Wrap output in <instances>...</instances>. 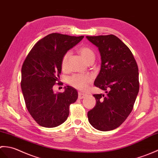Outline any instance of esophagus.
Here are the masks:
<instances>
[{
	"label": "esophagus",
	"instance_id": "34e87169",
	"mask_svg": "<svg viewBox=\"0 0 158 158\" xmlns=\"http://www.w3.org/2000/svg\"><path fill=\"white\" fill-rule=\"evenodd\" d=\"M85 96H86L85 94H84V93H80V92L78 93V99H83V98L85 97Z\"/></svg>",
	"mask_w": 158,
	"mask_h": 158
}]
</instances>
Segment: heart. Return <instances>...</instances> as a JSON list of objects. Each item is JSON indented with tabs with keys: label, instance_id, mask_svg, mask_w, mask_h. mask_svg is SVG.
<instances>
[{
	"label": "heart",
	"instance_id": "heart-1",
	"mask_svg": "<svg viewBox=\"0 0 158 158\" xmlns=\"http://www.w3.org/2000/svg\"><path fill=\"white\" fill-rule=\"evenodd\" d=\"M78 52L86 63L91 60H94V58H95V54H94V51L89 47L85 46L79 48ZM69 56V51L66 52L64 56H63L61 64L62 69H65L66 68L68 59ZM90 82L91 78L89 75L74 74L69 77L68 79V82L69 85L79 90H85Z\"/></svg>",
	"mask_w": 158,
	"mask_h": 158
}]
</instances>
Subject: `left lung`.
<instances>
[{
    "label": "left lung",
    "instance_id": "1",
    "mask_svg": "<svg viewBox=\"0 0 158 158\" xmlns=\"http://www.w3.org/2000/svg\"><path fill=\"white\" fill-rule=\"evenodd\" d=\"M86 38L101 55V70L94 85L106 93L93 94L97 103L88 112L89 122L99 131H111L132 110L139 90L138 65L129 48L114 35Z\"/></svg>",
    "mask_w": 158,
    "mask_h": 158
}]
</instances>
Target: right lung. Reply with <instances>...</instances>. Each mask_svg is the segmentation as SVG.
<instances>
[{"label":"right lung","mask_w":158,"mask_h":158,"mask_svg":"<svg viewBox=\"0 0 158 158\" xmlns=\"http://www.w3.org/2000/svg\"><path fill=\"white\" fill-rule=\"evenodd\" d=\"M83 38L50 34L34 44L23 61L21 81L23 98L30 114L41 127L54 128L64 123L70 104L78 99V92L72 86L58 93H54L52 87L59 84L63 56Z\"/></svg>","instance_id":"obj_1"}]
</instances>
